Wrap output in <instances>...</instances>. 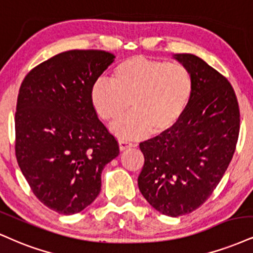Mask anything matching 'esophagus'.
<instances>
[{
    "label": "esophagus",
    "mask_w": 253,
    "mask_h": 253,
    "mask_svg": "<svg viewBox=\"0 0 253 253\" xmlns=\"http://www.w3.org/2000/svg\"><path fill=\"white\" fill-rule=\"evenodd\" d=\"M134 146L136 145L133 144V142L127 141V140H119V147H120V151H125L127 150V148L134 147Z\"/></svg>",
    "instance_id": "1"
}]
</instances>
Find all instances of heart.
<instances>
[{
  "mask_svg": "<svg viewBox=\"0 0 253 253\" xmlns=\"http://www.w3.org/2000/svg\"><path fill=\"white\" fill-rule=\"evenodd\" d=\"M112 82L96 80L90 101L100 118L115 123L117 134L127 139L164 135L178 126L194 90L192 73L179 62L130 56L112 71Z\"/></svg>",
  "mask_w": 253,
  "mask_h": 253,
  "instance_id": "b5f03b06",
  "label": "heart"
}]
</instances>
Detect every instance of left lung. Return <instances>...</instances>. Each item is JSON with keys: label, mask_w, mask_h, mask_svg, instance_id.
Returning a JSON list of instances; mask_svg holds the SVG:
<instances>
[{"label": "left lung", "mask_w": 253, "mask_h": 253, "mask_svg": "<svg viewBox=\"0 0 253 253\" xmlns=\"http://www.w3.org/2000/svg\"><path fill=\"white\" fill-rule=\"evenodd\" d=\"M174 57L192 73V100L174 129L139 145L145 157L140 192L169 217L191 213L209 199L232 159L240 124L229 80L192 54Z\"/></svg>", "instance_id": "1"}]
</instances>
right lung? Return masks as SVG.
<instances>
[{"label": "right lung", "instance_id": "1", "mask_svg": "<svg viewBox=\"0 0 253 253\" xmlns=\"http://www.w3.org/2000/svg\"><path fill=\"white\" fill-rule=\"evenodd\" d=\"M114 55L68 50L26 75L15 113V154L33 193L61 214L90 205L101 190V172L120 153L97 118L90 89Z\"/></svg>", "mask_w": 253, "mask_h": 253}]
</instances>
